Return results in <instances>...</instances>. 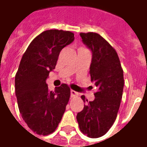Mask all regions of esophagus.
Masks as SVG:
<instances>
[{
  "label": "esophagus",
  "instance_id": "1",
  "mask_svg": "<svg viewBox=\"0 0 147 147\" xmlns=\"http://www.w3.org/2000/svg\"><path fill=\"white\" fill-rule=\"evenodd\" d=\"M78 95H79V94L77 92H76L75 90H71V97H76V96Z\"/></svg>",
  "mask_w": 147,
  "mask_h": 147
}]
</instances>
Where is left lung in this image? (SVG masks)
Here are the masks:
<instances>
[{
  "label": "left lung",
  "mask_w": 147,
  "mask_h": 147,
  "mask_svg": "<svg viewBox=\"0 0 147 147\" xmlns=\"http://www.w3.org/2000/svg\"><path fill=\"white\" fill-rule=\"evenodd\" d=\"M80 37L92 51L90 75L98 91L92 102L81 96L85 105L76 119L84 135L98 138L116 120L123 94V72L117 51L104 38L94 32L80 33Z\"/></svg>",
  "instance_id": "8db88e82"
}]
</instances>
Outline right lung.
Listing matches in <instances>:
<instances>
[{"label":"right lung","mask_w":147,"mask_h":147,"mask_svg":"<svg viewBox=\"0 0 147 147\" xmlns=\"http://www.w3.org/2000/svg\"><path fill=\"white\" fill-rule=\"evenodd\" d=\"M74 34L63 30L43 31L30 42L16 74L18 107L32 131L47 136L61 122L70 98V87L63 83L49 90L46 83L61 49L73 42Z\"/></svg>","instance_id":"add662e5"}]
</instances>
